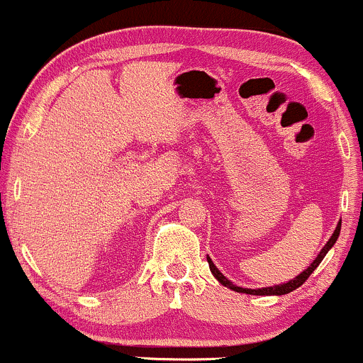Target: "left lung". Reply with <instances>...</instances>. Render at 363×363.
I'll return each instance as SVG.
<instances>
[{
	"label": "left lung",
	"mask_w": 363,
	"mask_h": 363,
	"mask_svg": "<svg viewBox=\"0 0 363 363\" xmlns=\"http://www.w3.org/2000/svg\"><path fill=\"white\" fill-rule=\"evenodd\" d=\"M339 233H341V222L337 223V227H335V230H334V234H332V238L328 239L327 241V245L323 246V248H321V252L318 253V257H316L315 260H313V264L309 265L308 269H306L304 272H301V274L297 276V278H294V279H290L289 283H283V285H276V286H269V289H259V290H252V289H241V286H236V285H233V281H229V279L225 278V276L222 274V272L218 271V269H216V265L211 262V259H209L208 257V264H209V271L213 272V276H215L216 279H218L220 283H222L223 286H227V289H230V290H234V292H241V294H250V295H285V294H290L292 292V290H295V289H298V286L302 285V283L306 281V279L309 278V276L313 274V271H315L316 267H318L320 265V262L321 260H323V257L327 255V252L328 250L332 248V246H334V242L337 241V238H339Z\"/></svg>",
	"instance_id": "8db88e82"
}]
</instances>
